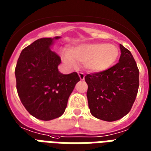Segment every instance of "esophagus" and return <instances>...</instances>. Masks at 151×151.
<instances>
[{"mask_svg": "<svg viewBox=\"0 0 151 151\" xmlns=\"http://www.w3.org/2000/svg\"><path fill=\"white\" fill-rule=\"evenodd\" d=\"M78 75H79V76H80V79L81 80H84V74H83V72H78Z\"/></svg>", "mask_w": 151, "mask_h": 151, "instance_id": "1", "label": "esophagus"}]
</instances>
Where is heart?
<instances>
[{"label":"heart","instance_id":"obj_1","mask_svg":"<svg viewBox=\"0 0 151 151\" xmlns=\"http://www.w3.org/2000/svg\"><path fill=\"white\" fill-rule=\"evenodd\" d=\"M118 47L113 44L90 43L80 45L63 55V62L74 67L76 61L83 63L84 68L92 72H102L109 69L119 57Z\"/></svg>","mask_w":151,"mask_h":151}]
</instances>
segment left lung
Segmentation results:
<instances>
[{
    "label": "left lung",
    "mask_w": 151,
    "mask_h": 151,
    "mask_svg": "<svg viewBox=\"0 0 151 151\" xmlns=\"http://www.w3.org/2000/svg\"><path fill=\"white\" fill-rule=\"evenodd\" d=\"M120 49L122 54L116 64L85 76L90 112L106 122L121 119L130 111L139 87V71L131 52L122 44Z\"/></svg>",
    "instance_id": "1"
}]
</instances>
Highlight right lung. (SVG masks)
I'll use <instances>...</instances> for the list:
<instances>
[{"instance_id": "1", "label": "right lung", "mask_w": 151, "mask_h": 151, "mask_svg": "<svg viewBox=\"0 0 151 151\" xmlns=\"http://www.w3.org/2000/svg\"><path fill=\"white\" fill-rule=\"evenodd\" d=\"M59 38L35 41L21 52L15 68L20 100L32 116L42 121L63 114L68 98L80 81L76 72L64 75L58 70L61 59L50 46Z\"/></svg>"}]
</instances>
